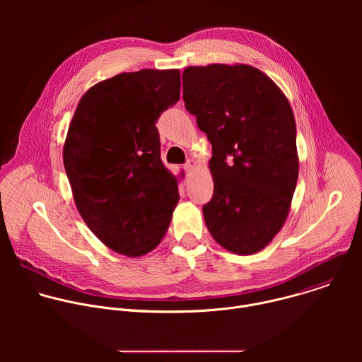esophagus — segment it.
<instances>
[{
  "label": "esophagus",
  "instance_id": "1",
  "mask_svg": "<svg viewBox=\"0 0 362 362\" xmlns=\"http://www.w3.org/2000/svg\"><path fill=\"white\" fill-rule=\"evenodd\" d=\"M194 166H196V162H194V160H187V162L185 163V172H186L187 175H190V173L193 172Z\"/></svg>",
  "mask_w": 362,
  "mask_h": 362
}]
</instances>
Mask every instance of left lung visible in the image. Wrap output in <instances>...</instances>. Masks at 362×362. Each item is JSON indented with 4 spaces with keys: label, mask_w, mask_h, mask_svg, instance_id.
Instances as JSON below:
<instances>
[{
    "label": "left lung",
    "mask_w": 362,
    "mask_h": 362,
    "mask_svg": "<svg viewBox=\"0 0 362 362\" xmlns=\"http://www.w3.org/2000/svg\"><path fill=\"white\" fill-rule=\"evenodd\" d=\"M183 101L212 144L214 196L206 226L225 249H264L286 221L298 180L296 126L288 98L250 66L183 71Z\"/></svg>",
    "instance_id": "obj_1"
}]
</instances>
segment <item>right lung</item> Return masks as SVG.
<instances>
[{"label":"right lung","mask_w":362,"mask_h":362,"mask_svg":"<svg viewBox=\"0 0 362 362\" xmlns=\"http://www.w3.org/2000/svg\"><path fill=\"white\" fill-rule=\"evenodd\" d=\"M179 97V70L122 73L91 87L73 116L63 160L77 209L117 253L141 256L169 228L180 196L156 122Z\"/></svg>","instance_id":"add662e5"}]
</instances>
